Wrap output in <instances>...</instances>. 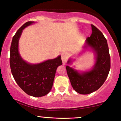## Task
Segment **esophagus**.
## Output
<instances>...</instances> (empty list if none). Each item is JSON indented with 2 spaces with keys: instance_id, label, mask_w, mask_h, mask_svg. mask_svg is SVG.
<instances>
[{
  "instance_id": "esophagus-1",
  "label": "esophagus",
  "mask_w": 121,
  "mask_h": 121,
  "mask_svg": "<svg viewBox=\"0 0 121 121\" xmlns=\"http://www.w3.org/2000/svg\"><path fill=\"white\" fill-rule=\"evenodd\" d=\"M68 58V53L66 52H64L61 53V60L62 61V62L63 64H65V62L67 61Z\"/></svg>"
}]
</instances>
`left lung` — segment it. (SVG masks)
Returning <instances> with one entry per match:
<instances>
[{
    "label": "left lung",
    "mask_w": 121,
    "mask_h": 121,
    "mask_svg": "<svg viewBox=\"0 0 121 121\" xmlns=\"http://www.w3.org/2000/svg\"><path fill=\"white\" fill-rule=\"evenodd\" d=\"M91 26L92 34L86 39L83 48L93 53L94 65L88 70H77L74 66H70L76 60L70 58L66 66L72 87L81 94H90L98 90L106 80L110 69L107 40L100 30L93 25Z\"/></svg>",
    "instance_id": "left-lung-1"
}]
</instances>
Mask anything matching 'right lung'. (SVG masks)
I'll use <instances>...</instances> for the list:
<instances>
[{
    "mask_svg": "<svg viewBox=\"0 0 121 121\" xmlns=\"http://www.w3.org/2000/svg\"><path fill=\"white\" fill-rule=\"evenodd\" d=\"M35 22H28L17 30L13 37L10 48V67L18 85L30 96L43 97L51 91L56 69L62 64L61 56L40 63L25 61L19 51V41L23 30Z\"/></svg>",
    "mask_w": 121,
    "mask_h": 121,
    "instance_id": "obj_1",
    "label": "right lung"
}]
</instances>
